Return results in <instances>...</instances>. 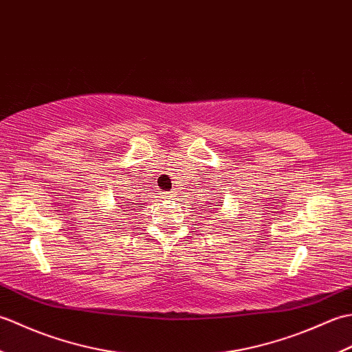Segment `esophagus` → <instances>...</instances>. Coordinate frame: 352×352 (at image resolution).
<instances>
[{
    "instance_id": "obj_1",
    "label": "esophagus",
    "mask_w": 352,
    "mask_h": 352,
    "mask_svg": "<svg viewBox=\"0 0 352 352\" xmlns=\"http://www.w3.org/2000/svg\"><path fill=\"white\" fill-rule=\"evenodd\" d=\"M172 195H174V193H172V192H164V198H168V199L174 198V197H172Z\"/></svg>"
}]
</instances>
